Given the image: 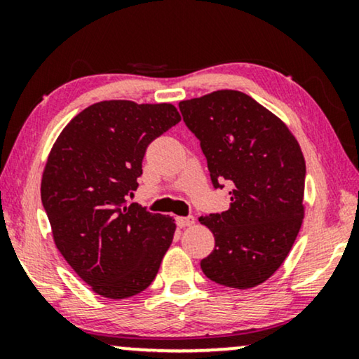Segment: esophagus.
<instances>
[{"label":"esophagus","instance_id":"esophagus-1","mask_svg":"<svg viewBox=\"0 0 359 359\" xmlns=\"http://www.w3.org/2000/svg\"><path fill=\"white\" fill-rule=\"evenodd\" d=\"M176 224H178L180 229L191 227V225L194 224V217L193 215H188V217H176Z\"/></svg>","mask_w":359,"mask_h":359}]
</instances>
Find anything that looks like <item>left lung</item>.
I'll return each mask as SVG.
<instances>
[{
  "mask_svg": "<svg viewBox=\"0 0 359 359\" xmlns=\"http://www.w3.org/2000/svg\"><path fill=\"white\" fill-rule=\"evenodd\" d=\"M180 111L201 142L214 188L232 184L230 208L199 217L215 238L203 273L227 287L258 286L284 263L302 225L306 160L299 142L242 91L181 101Z\"/></svg>",
  "mask_w": 359,
  "mask_h": 359,
  "instance_id": "obj_1",
  "label": "left lung"
}]
</instances>
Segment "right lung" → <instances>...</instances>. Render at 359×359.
Segmentation results:
<instances>
[{
    "mask_svg": "<svg viewBox=\"0 0 359 359\" xmlns=\"http://www.w3.org/2000/svg\"><path fill=\"white\" fill-rule=\"evenodd\" d=\"M180 121L170 102L101 101L73 117L48 154L41 198L53 242L102 297L149 287L173 242V217L127 204L126 196L139 186L150 142Z\"/></svg>",
    "mask_w": 359,
    "mask_h": 359,
    "instance_id": "obj_1",
    "label": "right lung"
}]
</instances>
